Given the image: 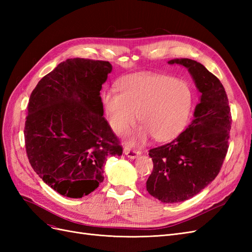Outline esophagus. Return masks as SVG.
<instances>
[{"mask_svg":"<svg viewBox=\"0 0 252 252\" xmlns=\"http://www.w3.org/2000/svg\"><path fill=\"white\" fill-rule=\"evenodd\" d=\"M124 154L130 158H138L141 155V151L139 150H134V149H129V148H125L124 149Z\"/></svg>","mask_w":252,"mask_h":252,"instance_id":"obj_1","label":"esophagus"}]
</instances>
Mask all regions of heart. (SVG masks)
<instances>
[{
	"label": "heart",
	"mask_w": 252,
	"mask_h": 252,
	"mask_svg": "<svg viewBox=\"0 0 252 252\" xmlns=\"http://www.w3.org/2000/svg\"><path fill=\"white\" fill-rule=\"evenodd\" d=\"M102 103L117 134H127L140 117L144 127L133 143L151 134L157 141H167L184 128L192 107V93L185 82L171 77L139 74L122 82L120 93L106 90Z\"/></svg>",
	"instance_id": "1"
}]
</instances>
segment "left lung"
Here are the masks:
<instances>
[{"mask_svg":"<svg viewBox=\"0 0 252 252\" xmlns=\"http://www.w3.org/2000/svg\"><path fill=\"white\" fill-rule=\"evenodd\" d=\"M168 63L187 68L201 97L185 130L171 142L149 150L154 170L146 189L163 203H179L199 193L219 174L229 147L232 120L226 91L215 74L190 59Z\"/></svg>","mask_w":252,"mask_h":252,"instance_id":"8db88e82","label":"left lung"}]
</instances>
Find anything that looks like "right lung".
Wrapping results in <instances>:
<instances>
[{"mask_svg": "<svg viewBox=\"0 0 252 252\" xmlns=\"http://www.w3.org/2000/svg\"><path fill=\"white\" fill-rule=\"evenodd\" d=\"M111 70L106 61L68 59L30 94L24 129L29 163L64 196L93 192L104 180L106 158L123 154L100 96Z\"/></svg>", "mask_w": 252, "mask_h": 252, "instance_id": "add662e5", "label": "right lung"}]
</instances>
